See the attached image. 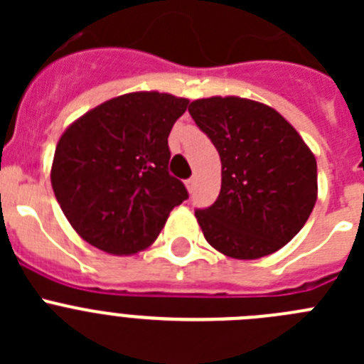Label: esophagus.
<instances>
[{"mask_svg": "<svg viewBox=\"0 0 364 364\" xmlns=\"http://www.w3.org/2000/svg\"><path fill=\"white\" fill-rule=\"evenodd\" d=\"M195 186H197V180H195V178L186 180V188H188V191H189V193H191L193 189H195Z\"/></svg>", "mask_w": 364, "mask_h": 364, "instance_id": "obj_1", "label": "esophagus"}]
</instances>
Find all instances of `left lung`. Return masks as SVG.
<instances>
[{"mask_svg": "<svg viewBox=\"0 0 364 364\" xmlns=\"http://www.w3.org/2000/svg\"><path fill=\"white\" fill-rule=\"evenodd\" d=\"M189 114L222 164L218 198L197 210L205 240L231 259L272 255L306 224L317 200V162L273 107L240 96L191 102Z\"/></svg>", "mask_w": 364, "mask_h": 364, "instance_id": "obj_1", "label": "left lung"}]
</instances>
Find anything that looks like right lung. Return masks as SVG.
Wrapping results in <instances>:
<instances>
[{
    "label": "right lung",
    "mask_w": 364,
    "mask_h": 364,
    "mask_svg": "<svg viewBox=\"0 0 364 364\" xmlns=\"http://www.w3.org/2000/svg\"><path fill=\"white\" fill-rule=\"evenodd\" d=\"M188 104L167 92H127L63 131L50 184L85 242L111 255L142 252L156 240L173 208L188 198L184 184L167 171V136Z\"/></svg>",
    "instance_id": "obj_1"
}]
</instances>
